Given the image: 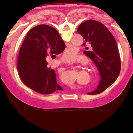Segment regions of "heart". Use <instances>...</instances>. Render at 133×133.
<instances>
[{
  "label": "heart",
  "mask_w": 133,
  "mask_h": 133,
  "mask_svg": "<svg viewBox=\"0 0 133 133\" xmlns=\"http://www.w3.org/2000/svg\"><path fill=\"white\" fill-rule=\"evenodd\" d=\"M78 57L77 51L72 48L66 50L63 55V59L67 62H74Z\"/></svg>",
  "instance_id": "obj_1"
}]
</instances>
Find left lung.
<instances>
[{"instance_id":"8db88e82","label":"left lung","mask_w":133,"mask_h":133,"mask_svg":"<svg viewBox=\"0 0 133 133\" xmlns=\"http://www.w3.org/2000/svg\"><path fill=\"white\" fill-rule=\"evenodd\" d=\"M77 31L84 39L82 46L90 47V50L83 52L97 67L101 77L97 88L87 94H99L111 86L119 74L121 65L116 41L104 24L94 20L83 22Z\"/></svg>"}]
</instances>
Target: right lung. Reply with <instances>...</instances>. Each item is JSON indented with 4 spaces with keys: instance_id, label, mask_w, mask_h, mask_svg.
<instances>
[{
    "instance_id": "add662e5",
    "label": "right lung",
    "mask_w": 133,
    "mask_h": 133,
    "mask_svg": "<svg viewBox=\"0 0 133 133\" xmlns=\"http://www.w3.org/2000/svg\"><path fill=\"white\" fill-rule=\"evenodd\" d=\"M66 46L54 28L46 24L31 29L19 51L18 70L22 81L29 88L42 94L63 90L56 82L55 72L47 67V56L64 51Z\"/></svg>"
}]
</instances>
